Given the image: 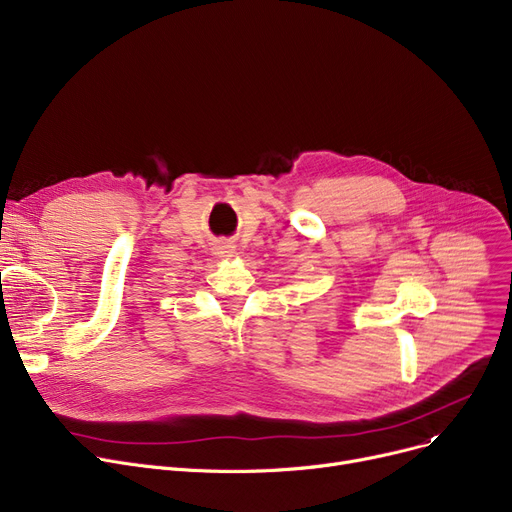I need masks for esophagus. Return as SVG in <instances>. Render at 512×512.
Masks as SVG:
<instances>
[{
    "label": "esophagus",
    "instance_id": "34e87169",
    "mask_svg": "<svg viewBox=\"0 0 512 512\" xmlns=\"http://www.w3.org/2000/svg\"><path fill=\"white\" fill-rule=\"evenodd\" d=\"M217 251H219V255H230L234 251V247H230V244H219Z\"/></svg>",
    "mask_w": 512,
    "mask_h": 512
}]
</instances>
